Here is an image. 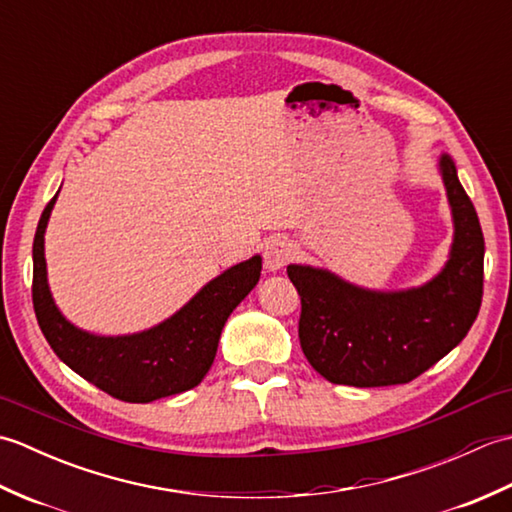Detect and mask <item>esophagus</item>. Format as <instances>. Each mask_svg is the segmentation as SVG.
Segmentation results:
<instances>
[{"mask_svg": "<svg viewBox=\"0 0 512 512\" xmlns=\"http://www.w3.org/2000/svg\"><path fill=\"white\" fill-rule=\"evenodd\" d=\"M292 253H295V248H292V244L286 237H281V235L270 237L264 244V264L268 270L277 273V270H281L290 262Z\"/></svg>", "mask_w": 512, "mask_h": 512, "instance_id": "34e87169", "label": "esophagus"}]
</instances>
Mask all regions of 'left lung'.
<instances>
[{
	"label": "left lung",
	"instance_id": "left-lung-1",
	"mask_svg": "<svg viewBox=\"0 0 512 512\" xmlns=\"http://www.w3.org/2000/svg\"><path fill=\"white\" fill-rule=\"evenodd\" d=\"M438 169L453 217V244L440 273L405 290L350 284L325 268L290 264L301 297L299 341L308 363L334 385L409 383L458 345L480 312L484 235L449 154Z\"/></svg>",
	"mask_w": 512,
	"mask_h": 512
}]
</instances>
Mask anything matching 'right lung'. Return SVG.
I'll return each instance as SVG.
<instances>
[{"instance_id": "1", "label": "right lung", "mask_w": 512, "mask_h": 512, "mask_svg": "<svg viewBox=\"0 0 512 512\" xmlns=\"http://www.w3.org/2000/svg\"><path fill=\"white\" fill-rule=\"evenodd\" d=\"M57 195L43 209L32 244V303L54 354L88 383L125 402H151L200 385L213 365L226 319L257 286L262 257L224 270L154 328L123 336L85 332L63 317L48 286L43 235Z\"/></svg>"}]
</instances>
